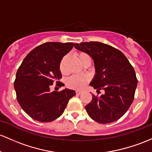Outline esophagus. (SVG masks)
I'll list each match as a JSON object with an SVG mask.
<instances>
[{"label": "esophagus", "instance_id": "1", "mask_svg": "<svg viewBox=\"0 0 152 152\" xmlns=\"http://www.w3.org/2000/svg\"><path fill=\"white\" fill-rule=\"evenodd\" d=\"M76 94L79 95V94H81V93H82V91H76Z\"/></svg>", "mask_w": 152, "mask_h": 152}]
</instances>
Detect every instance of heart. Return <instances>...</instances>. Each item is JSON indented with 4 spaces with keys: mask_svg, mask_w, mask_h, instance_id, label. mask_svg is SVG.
Masks as SVG:
<instances>
[{
    "mask_svg": "<svg viewBox=\"0 0 152 152\" xmlns=\"http://www.w3.org/2000/svg\"><path fill=\"white\" fill-rule=\"evenodd\" d=\"M76 58L79 59L80 62L83 63L84 59L86 57H89L86 53H79L76 54ZM67 57L65 56L62 58V60L60 62L59 68L60 71L61 73H66V62ZM89 81V76L88 75H82V76H77V75H74V76H71L66 80V84L69 88L71 89H74L77 90H81L86 86L87 83Z\"/></svg>",
    "mask_w": 152,
    "mask_h": 152,
    "instance_id": "1",
    "label": "heart"
}]
</instances>
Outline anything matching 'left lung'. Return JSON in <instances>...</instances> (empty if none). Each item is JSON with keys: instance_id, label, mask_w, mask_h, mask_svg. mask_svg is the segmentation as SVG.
<instances>
[{"instance_id": "obj_1", "label": "left lung", "mask_w": 152, "mask_h": 152, "mask_svg": "<svg viewBox=\"0 0 152 152\" xmlns=\"http://www.w3.org/2000/svg\"><path fill=\"white\" fill-rule=\"evenodd\" d=\"M75 48L87 53L94 63L96 74L90 86L104 90L100 96L92 95L85 106L90 118L105 124L118 121L127 112L134 99L137 86L134 68L122 52L99 42L75 44Z\"/></svg>"}]
</instances>
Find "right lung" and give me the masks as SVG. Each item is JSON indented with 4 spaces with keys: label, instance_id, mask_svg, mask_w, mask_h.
Here are the masks:
<instances>
[{
    "label": "right lung",
    "instance_id": "add662e5",
    "mask_svg": "<svg viewBox=\"0 0 152 152\" xmlns=\"http://www.w3.org/2000/svg\"><path fill=\"white\" fill-rule=\"evenodd\" d=\"M73 46L72 42L44 43L30 52L19 66L14 81L16 98L32 119L42 123L57 119L69 99L76 95L74 90L68 89L50 91L54 81L62 77L60 62ZM57 82L60 87L64 86L61 81Z\"/></svg>",
    "mask_w": 152,
    "mask_h": 152
}]
</instances>
